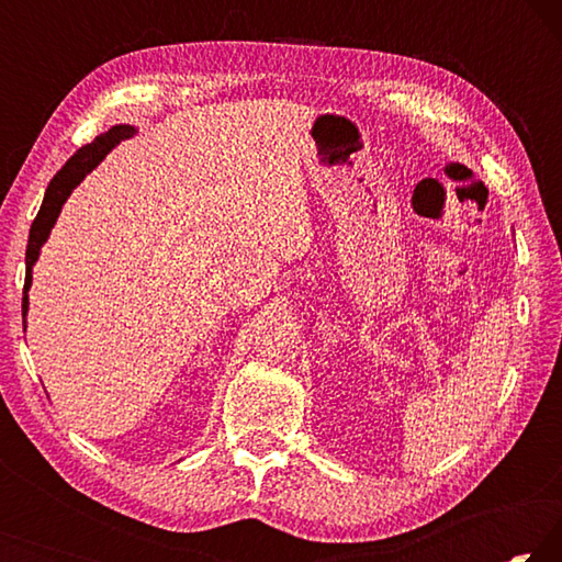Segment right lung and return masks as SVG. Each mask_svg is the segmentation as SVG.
<instances>
[{
  "label": "right lung",
  "mask_w": 562,
  "mask_h": 562,
  "mask_svg": "<svg viewBox=\"0 0 562 562\" xmlns=\"http://www.w3.org/2000/svg\"><path fill=\"white\" fill-rule=\"evenodd\" d=\"M138 133L136 126H128V123H119V126H111L106 133L93 140V144L83 146L76 150V154L66 160V166L52 178L49 188H46L44 201L40 213H36L32 231H30V245H26V278H24V297H22V322L26 331V315H30V288H32V272L34 265L40 260V252L44 243L49 240L52 227L56 225V217H59L64 203L69 201L74 188L87 178L93 168H97L103 158H106L113 148H116L121 140L133 138Z\"/></svg>",
  "instance_id": "right-lung-1"
}]
</instances>
